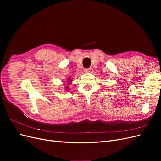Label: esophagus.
I'll return each instance as SVG.
<instances>
[{"instance_id":"1","label":"esophagus","mask_w":161,"mask_h":161,"mask_svg":"<svg viewBox=\"0 0 161 161\" xmlns=\"http://www.w3.org/2000/svg\"><path fill=\"white\" fill-rule=\"evenodd\" d=\"M90 69H84V72H86V73H88V72H90Z\"/></svg>"}]
</instances>
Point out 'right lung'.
<instances>
[{"label":"right lung","mask_w":161,"mask_h":161,"mask_svg":"<svg viewBox=\"0 0 161 161\" xmlns=\"http://www.w3.org/2000/svg\"><path fill=\"white\" fill-rule=\"evenodd\" d=\"M68 81H69L70 82H72V80H70V79H68ZM70 82H69V83H70ZM66 89H69V87H67Z\"/></svg>","instance_id":"obj_1"}]
</instances>
